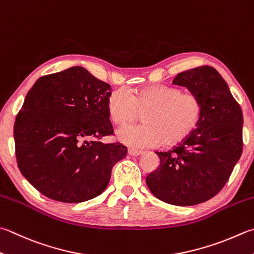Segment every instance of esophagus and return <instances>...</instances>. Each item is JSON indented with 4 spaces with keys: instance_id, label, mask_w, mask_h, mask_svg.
Listing matches in <instances>:
<instances>
[{
    "instance_id": "34e87169",
    "label": "esophagus",
    "mask_w": 254,
    "mask_h": 254,
    "mask_svg": "<svg viewBox=\"0 0 254 254\" xmlns=\"http://www.w3.org/2000/svg\"><path fill=\"white\" fill-rule=\"evenodd\" d=\"M143 151H141V150H137V149H132V148H129L128 149V155L129 156H133V157H137V156H139V155H141Z\"/></svg>"
}]
</instances>
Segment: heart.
I'll use <instances>...</instances> for the list:
<instances>
[{
    "mask_svg": "<svg viewBox=\"0 0 254 254\" xmlns=\"http://www.w3.org/2000/svg\"><path fill=\"white\" fill-rule=\"evenodd\" d=\"M108 116L116 125L132 122L142 114L140 125L119 128L117 139L132 148L177 145L186 139L201 118L202 106L193 94L165 85H151L128 95L115 90L107 99Z\"/></svg>",
    "mask_w": 254,
    "mask_h": 254,
    "instance_id": "heart-1",
    "label": "heart"
}]
</instances>
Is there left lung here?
Here are the masks:
<instances>
[{"label": "left lung", "mask_w": 254, "mask_h": 254, "mask_svg": "<svg viewBox=\"0 0 254 254\" xmlns=\"http://www.w3.org/2000/svg\"><path fill=\"white\" fill-rule=\"evenodd\" d=\"M172 84L197 96L202 113L197 128L169 151H157L160 164L146 178L157 199L174 205H194L214 197L242 154L243 115L229 86L210 66L176 76Z\"/></svg>", "instance_id": "8db88e82"}]
</instances>
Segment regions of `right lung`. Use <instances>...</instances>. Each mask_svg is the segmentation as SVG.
Segmentation results:
<instances>
[{
    "label": "right lung",
    "instance_id": "obj_1",
    "mask_svg": "<svg viewBox=\"0 0 254 254\" xmlns=\"http://www.w3.org/2000/svg\"><path fill=\"white\" fill-rule=\"evenodd\" d=\"M111 90L82 66L43 76L28 90L14 124L16 161L45 197L78 203L107 188L113 167L127 155L122 143L98 140L113 133Z\"/></svg>",
    "mask_w": 254,
    "mask_h": 254
}]
</instances>
